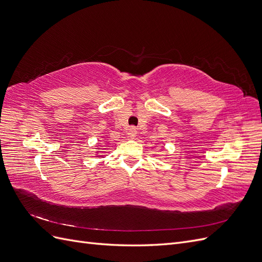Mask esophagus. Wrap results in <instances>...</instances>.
I'll list each match as a JSON object with an SVG mask.
<instances>
[{
	"label": "esophagus",
	"mask_w": 262,
	"mask_h": 262,
	"mask_svg": "<svg viewBox=\"0 0 262 262\" xmlns=\"http://www.w3.org/2000/svg\"><path fill=\"white\" fill-rule=\"evenodd\" d=\"M137 129L136 128H130L129 130H128V137H129V139H134L137 137Z\"/></svg>",
	"instance_id": "esophagus-1"
}]
</instances>
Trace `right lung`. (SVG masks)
Wrapping results in <instances>:
<instances>
[{
  "mask_svg": "<svg viewBox=\"0 0 262 262\" xmlns=\"http://www.w3.org/2000/svg\"><path fill=\"white\" fill-rule=\"evenodd\" d=\"M96 153H97V154H98V152H96Z\"/></svg>",
  "mask_w": 262,
  "mask_h": 262,
  "instance_id": "obj_1",
  "label": "right lung"
}]
</instances>
